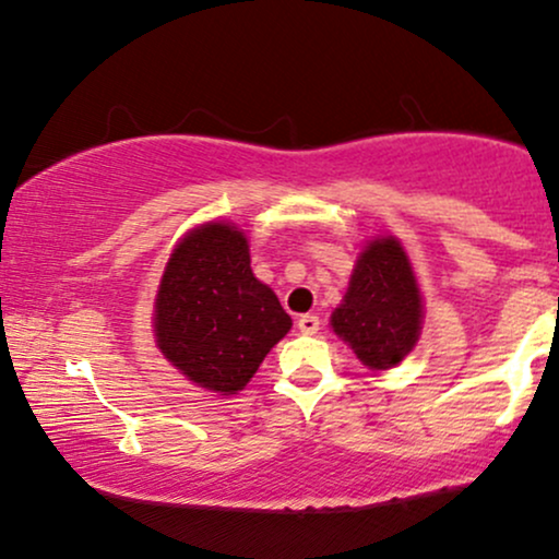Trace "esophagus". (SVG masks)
Segmentation results:
<instances>
[{
    "instance_id": "obj_1",
    "label": "esophagus",
    "mask_w": 559,
    "mask_h": 559,
    "mask_svg": "<svg viewBox=\"0 0 559 559\" xmlns=\"http://www.w3.org/2000/svg\"><path fill=\"white\" fill-rule=\"evenodd\" d=\"M297 325H299L301 333H310V336H312V333L320 331V318L318 316H299Z\"/></svg>"
}]
</instances>
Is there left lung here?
<instances>
[{"label":"left lung","mask_w":559,"mask_h":559,"mask_svg":"<svg viewBox=\"0 0 559 559\" xmlns=\"http://www.w3.org/2000/svg\"><path fill=\"white\" fill-rule=\"evenodd\" d=\"M423 299L407 252L394 236L373 239L357 258L331 329L370 370L400 365L418 344Z\"/></svg>","instance_id":"1"}]
</instances>
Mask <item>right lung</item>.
Segmentation results:
<instances>
[{
    "label": "right lung",
    "mask_w": 559,
    "mask_h": 559,
    "mask_svg": "<svg viewBox=\"0 0 559 559\" xmlns=\"http://www.w3.org/2000/svg\"><path fill=\"white\" fill-rule=\"evenodd\" d=\"M288 329L273 288L249 267L239 228L204 223L176 243L157 288L155 338L189 381L236 394Z\"/></svg>",
    "instance_id": "obj_1"
}]
</instances>
